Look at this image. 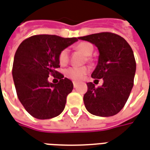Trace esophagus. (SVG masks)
I'll return each mask as SVG.
<instances>
[{
  "label": "esophagus",
  "instance_id": "obj_1",
  "mask_svg": "<svg viewBox=\"0 0 150 150\" xmlns=\"http://www.w3.org/2000/svg\"><path fill=\"white\" fill-rule=\"evenodd\" d=\"M74 88H76V86H77V83L76 82V81H74Z\"/></svg>",
  "mask_w": 150,
  "mask_h": 150
}]
</instances>
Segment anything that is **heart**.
Wrapping results in <instances>:
<instances>
[{
	"instance_id": "obj_1",
	"label": "heart",
	"mask_w": 150,
	"mask_h": 150,
	"mask_svg": "<svg viewBox=\"0 0 150 150\" xmlns=\"http://www.w3.org/2000/svg\"><path fill=\"white\" fill-rule=\"evenodd\" d=\"M76 49L79 50L82 52L84 55L91 56L93 52V45L90 44L89 42H86V41H83L81 42L76 46ZM58 62L59 64L64 66L69 63V52L67 49L62 50L58 55ZM89 72V68L87 66H81V67H76V66H73V67L68 68L65 70L64 74L65 76L70 78V79L74 80V81H80L81 80L86 76V74Z\"/></svg>"
}]
</instances>
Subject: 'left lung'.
Here are the masks:
<instances>
[{"label": "left lung", "instance_id": "8db88e82", "mask_svg": "<svg viewBox=\"0 0 150 150\" xmlns=\"http://www.w3.org/2000/svg\"><path fill=\"white\" fill-rule=\"evenodd\" d=\"M78 38L98 47V63L91 76L104 81L98 88L87 83L88 91L83 98L86 110L99 117L115 115L125 106L133 86L136 61L133 50L124 38L110 32Z\"/></svg>", "mask_w": 150, "mask_h": 150}]
</instances>
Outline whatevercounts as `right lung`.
I'll return each instance as SVG.
<instances>
[{"label": "right lung", "mask_w": 150, "mask_h": 150, "mask_svg": "<svg viewBox=\"0 0 150 150\" xmlns=\"http://www.w3.org/2000/svg\"><path fill=\"white\" fill-rule=\"evenodd\" d=\"M78 39L34 35L23 40L17 48L12 70L14 85L21 103L35 118H52L64 110L74 84L56 70L60 67L58 55ZM50 76L58 78L59 83H49Z\"/></svg>", "instance_id": "add662e5"}]
</instances>
